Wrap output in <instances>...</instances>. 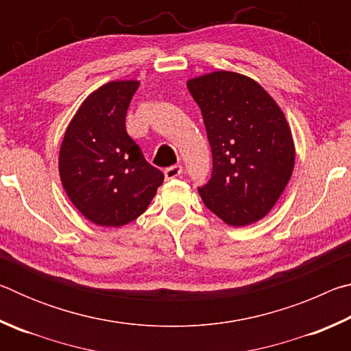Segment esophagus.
I'll list each match as a JSON object with an SVG mask.
<instances>
[{
  "label": "esophagus",
  "mask_w": 351,
  "mask_h": 351,
  "mask_svg": "<svg viewBox=\"0 0 351 351\" xmlns=\"http://www.w3.org/2000/svg\"><path fill=\"white\" fill-rule=\"evenodd\" d=\"M182 173V167L181 165H171V167H167L164 170V175H165V180H173V178L180 176Z\"/></svg>",
  "instance_id": "esophagus-1"
}]
</instances>
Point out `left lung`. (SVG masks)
<instances>
[{
	"label": "left lung",
	"mask_w": 351,
	"mask_h": 351,
	"mask_svg": "<svg viewBox=\"0 0 351 351\" xmlns=\"http://www.w3.org/2000/svg\"><path fill=\"white\" fill-rule=\"evenodd\" d=\"M212 148V175L198 187L206 207L230 226L268 213L293 173L295 150L282 110L257 82L215 71L190 79Z\"/></svg>",
	"instance_id": "8db88e82"
}]
</instances>
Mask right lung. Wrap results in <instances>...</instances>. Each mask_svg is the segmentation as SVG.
I'll use <instances>...</instances> for the list:
<instances>
[{"mask_svg":"<svg viewBox=\"0 0 351 351\" xmlns=\"http://www.w3.org/2000/svg\"><path fill=\"white\" fill-rule=\"evenodd\" d=\"M136 80L110 82L85 99L66 128L58 171L77 209L99 226L119 228L147 210L164 173L145 161L125 130Z\"/></svg>","mask_w":351,"mask_h":351,"instance_id":"obj_1","label":"right lung"}]
</instances>
